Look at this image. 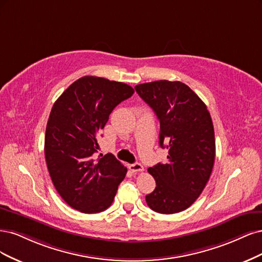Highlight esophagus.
Listing matches in <instances>:
<instances>
[{"label": "esophagus", "mask_w": 262, "mask_h": 262, "mask_svg": "<svg viewBox=\"0 0 262 262\" xmlns=\"http://www.w3.org/2000/svg\"><path fill=\"white\" fill-rule=\"evenodd\" d=\"M129 170L132 171V172H142L143 171V166H142V164H140V163H134V164H130L129 165Z\"/></svg>", "instance_id": "obj_1"}]
</instances>
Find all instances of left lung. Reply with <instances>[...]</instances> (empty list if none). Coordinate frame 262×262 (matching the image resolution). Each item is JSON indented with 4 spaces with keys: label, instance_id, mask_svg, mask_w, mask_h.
<instances>
[{
    "label": "left lung",
    "instance_id": "left-lung-1",
    "mask_svg": "<svg viewBox=\"0 0 262 262\" xmlns=\"http://www.w3.org/2000/svg\"><path fill=\"white\" fill-rule=\"evenodd\" d=\"M160 121L159 143L167 162L149 167L156 189L146 196L156 212L172 214L190 207L206 187L215 158L212 120L206 104L181 81L157 80L135 87Z\"/></svg>",
    "mask_w": 262,
    "mask_h": 262
}]
</instances>
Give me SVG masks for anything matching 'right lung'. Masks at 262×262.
<instances>
[{"mask_svg": "<svg viewBox=\"0 0 262 262\" xmlns=\"http://www.w3.org/2000/svg\"><path fill=\"white\" fill-rule=\"evenodd\" d=\"M133 94L124 82L83 76L53 104L46 129L47 166L56 191L82 213H98L111 206L127 172L113 155L98 159L94 155L110 114Z\"/></svg>", "mask_w": 262, "mask_h": 262, "instance_id": "right-lung-1", "label": "right lung"}]
</instances>
